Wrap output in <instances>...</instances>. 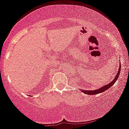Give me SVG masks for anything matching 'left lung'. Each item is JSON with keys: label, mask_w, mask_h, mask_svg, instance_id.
I'll use <instances>...</instances> for the list:
<instances>
[{"label": "left lung", "mask_w": 129, "mask_h": 129, "mask_svg": "<svg viewBox=\"0 0 129 129\" xmlns=\"http://www.w3.org/2000/svg\"><path fill=\"white\" fill-rule=\"evenodd\" d=\"M120 64H121V63H120ZM120 72H121V66H119V70H118V73H117L116 74V76H115V78H114V79L113 80V81L109 83L108 84H107V85L104 86V87H101V88H99L97 90H83V89H81V91L83 92V93H85V94H87V95L98 94H99V93L103 92L105 91V90L108 89L109 88H110V87H111V86H112L113 84H114V83L116 81L117 78H118L119 75V74H120Z\"/></svg>", "instance_id": "obj_1"}]
</instances>
